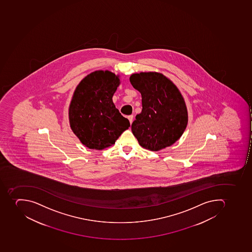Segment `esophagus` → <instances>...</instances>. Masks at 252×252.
<instances>
[{
	"mask_svg": "<svg viewBox=\"0 0 252 252\" xmlns=\"http://www.w3.org/2000/svg\"><path fill=\"white\" fill-rule=\"evenodd\" d=\"M127 119L129 120V122H130V124H132L133 121V116L132 115H129L128 117H127Z\"/></svg>",
	"mask_w": 252,
	"mask_h": 252,
	"instance_id": "34e87169",
	"label": "esophagus"
}]
</instances>
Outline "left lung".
<instances>
[{"label": "left lung", "mask_w": 252, "mask_h": 252, "mask_svg": "<svg viewBox=\"0 0 252 252\" xmlns=\"http://www.w3.org/2000/svg\"><path fill=\"white\" fill-rule=\"evenodd\" d=\"M130 82L140 92L143 105L131 125L133 135L150 151L170 147L185 132L189 121L181 92L170 79L155 71L132 74Z\"/></svg>", "instance_id": "obj_1"}]
</instances>
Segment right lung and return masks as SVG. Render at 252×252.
Instances as JSON below:
<instances>
[{"mask_svg":"<svg viewBox=\"0 0 252 252\" xmlns=\"http://www.w3.org/2000/svg\"><path fill=\"white\" fill-rule=\"evenodd\" d=\"M120 83L119 75L98 70L87 75L75 88L68 109L70 127L89 149L110 147L130 127L128 120L113 104Z\"/></svg>","mask_w":252,"mask_h":252,"instance_id":"obj_1","label":"right lung"}]
</instances>
